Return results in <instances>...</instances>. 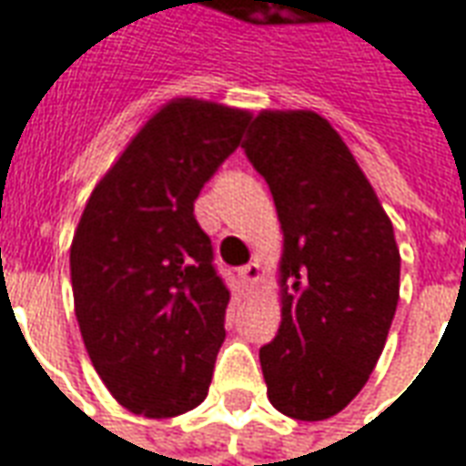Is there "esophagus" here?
Here are the masks:
<instances>
[{
    "mask_svg": "<svg viewBox=\"0 0 466 466\" xmlns=\"http://www.w3.org/2000/svg\"><path fill=\"white\" fill-rule=\"evenodd\" d=\"M258 279H261V266L251 261V264H246L238 271V281L243 289H251L253 284H258Z\"/></svg>",
    "mask_w": 466,
    "mask_h": 466,
    "instance_id": "1",
    "label": "esophagus"
}]
</instances>
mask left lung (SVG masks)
I'll return each mask as SVG.
<instances>
[{
    "instance_id": "1",
    "label": "left lung",
    "mask_w": 466,
    "mask_h": 466,
    "mask_svg": "<svg viewBox=\"0 0 466 466\" xmlns=\"http://www.w3.org/2000/svg\"><path fill=\"white\" fill-rule=\"evenodd\" d=\"M284 230L281 325L261 348L268 400L325 421L355 399L386 348L400 253L383 205L329 121L261 111L240 144Z\"/></svg>"
}]
</instances>
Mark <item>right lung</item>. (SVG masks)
<instances>
[{"mask_svg": "<svg viewBox=\"0 0 466 466\" xmlns=\"http://www.w3.org/2000/svg\"><path fill=\"white\" fill-rule=\"evenodd\" d=\"M248 111L175 98L96 185L70 246L80 335L111 396L147 419L200 406L230 291L195 220L205 182L238 149Z\"/></svg>", "mask_w": 466, "mask_h": 466, "instance_id": "1", "label": "right lung"}]
</instances>
